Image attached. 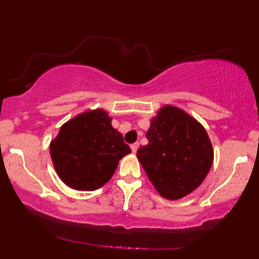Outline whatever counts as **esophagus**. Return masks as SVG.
Listing matches in <instances>:
<instances>
[{
  "mask_svg": "<svg viewBox=\"0 0 259 259\" xmlns=\"http://www.w3.org/2000/svg\"><path fill=\"white\" fill-rule=\"evenodd\" d=\"M138 147H139V144H138V143L131 144V150H132L133 153H136L137 150H138Z\"/></svg>",
  "mask_w": 259,
  "mask_h": 259,
  "instance_id": "1",
  "label": "esophagus"
}]
</instances>
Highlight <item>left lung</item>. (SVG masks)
Returning a JSON list of instances; mask_svg holds the SVG:
<instances>
[{
	"instance_id": "8db88e82",
	"label": "left lung",
	"mask_w": 259,
	"mask_h": 259,
	"mask_svg": "<svg viewBox=\"0 0 259 259\" xmlns=\"http://www.w3.org/2000/svg\"><path fill=\"white\" fill-rule=\"evenodd\" d=\"M148 144L137 157L162 197L175 200L203 183L213 161V150L204 127L175 106H165L152 119Z\"/></svg>"
}]
</instances>
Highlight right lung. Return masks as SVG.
<instances>
[{"mask_svg":"<svg viewBox=\"0 0 259 259\" xmlns=\"http://www.w3.org/2000/svg\"><path fill=\"white\" fill-rule=\"evenodd\" d=\"M111 120L105 111L95 109L61 126L51 143V157L66 185L74 190H97L112 178L120 159L131 153Z\"/></svg>","mask_w":259,"mask_h":259,"instance_id":"right-lung-1","label":"right lung"}]
</instances>
